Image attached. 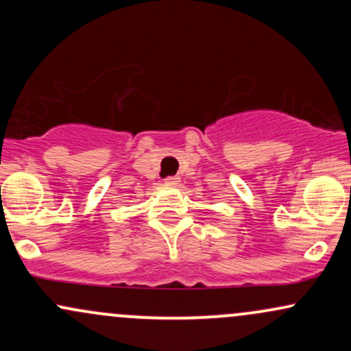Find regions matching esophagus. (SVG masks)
Wrapping results in <instances>:
<instances>
[{"instance_id": "34e87169", "label": "esophagus", "mask_w": 351, "mask_h": 351, "mask_svg": "<svg viewBox=\"0 0 351 351\" xmlns=\"http://www.w3.org/2000/svg\"><path fill=\"white\" fill-rule=\"evenodd\" d=\"M178 183H180L178 176H168V178H165V184H168V186H176Z\"/></svg>"}]
</instances>
